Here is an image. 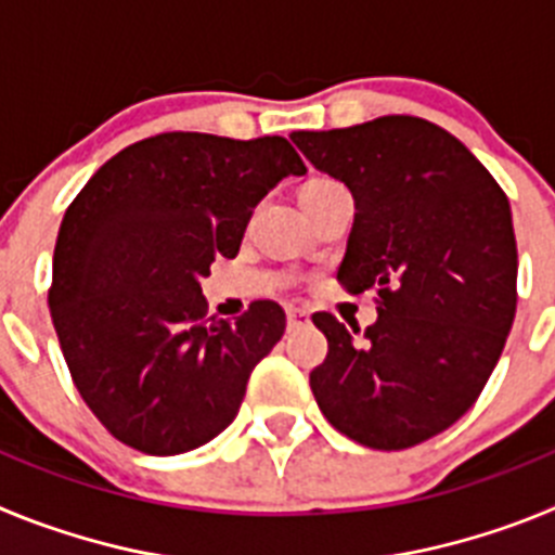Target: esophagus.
I'll use <instances>...</instances> for the list:
<instances>
[{"label":"esophagus","mask_w":555,"mask_h":555,"mask_svg":"<svg viewBox=\"0 0 555 555\" xmlns=\"http://www.w3.org/2000/svg\"><path fill=\"white\" fill-rule=\"evenodd\" d=\"M286 320L288 327H306L311 325V313L306 308H286Z\"/></svg>","instance_id":"34e87169"}]
</instances>
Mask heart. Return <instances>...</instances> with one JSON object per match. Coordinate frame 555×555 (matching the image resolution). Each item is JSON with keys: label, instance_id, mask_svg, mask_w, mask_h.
<instances>
[{"label": "heart", "instance_id": "obj_1", "mask_svg": "<svg viewBox=\"0 0 555 555\" xmlns=\"http://www.w3.org/2000/svg\"><path fill=\"white\" fill-rule=\"evenodd\" d=\"M322 183H331V180H311L308 185H322ZM308 185H306V189H308Z\"/></svg>", "mask_w": 555, "mask_h": 555}]
</instances>
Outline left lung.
I'll list each match as a JSON object with an SVG mask.
<instances>
[{
  "label": "left lung",
  "mask_w": 555,
  "mask_h": 555,
  "mask_svg": "<svg viewBox=\"0 0 555 555\" xmlns=\"http://www.w3.org/2000/svg\"><path fill=\"white\" fill-rule=\"evenodd\" d=\"M292 141L356 203L338 281L380 297L364 338L313 313L327 358L311 391L352 442L414 448L473 409L506 347L517 311L508 199L455 135L416 116Z\"/></svg>",
  "instance_id": "obj_1"
}]
</instances>
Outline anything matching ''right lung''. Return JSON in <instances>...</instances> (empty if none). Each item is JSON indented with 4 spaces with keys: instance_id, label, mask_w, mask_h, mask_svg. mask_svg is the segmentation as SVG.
<instances>
[{
    "instance_id": "right-lung-1",
    "label": "right lung",
    "mask_w": 555,
    "mask_h": 555,
    "mask_svg": "<svg viewBox=\"0 0 555 555\" xmlns=\"http://www.w3.org/2000/svg\"><path fill=\"white\" fill-rule=\"evenodd\" d=\"M306 164L281 135L160 132L113 155L61 222L49 313L77 391L119 442L203 448L238 414L286 313L253 302L205 322L199 281L235 258L253 208Z\"/></svg>"
}]
</instances>
